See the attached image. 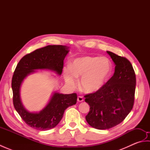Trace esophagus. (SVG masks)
I'll return each instance as SVG.
<instances>
[{
  "label": "esophagus",
  "mask_w": 150,
  "mask_h": 150,
  "mask_svg": "<svg viewBox=\"0 0 150 150\" xmlns=\"http://www.w3.org/2000/svg\"><path fill=\"white\" fill-rule=\"evenodd\" d=\"M83 100H84V98L82 96H79L77 97V101L79 102V103H81V102H82Z\"/></svg>",
  "instance_id": "obj_1"
}]
</instances>
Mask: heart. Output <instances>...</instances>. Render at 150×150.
<instances>
[{"label": "heart", "instance_id": "b5f03b06", "mask_svg": "<svg viewBox=\"0 0 150 150\" xmlns=\"http://www.w3.org/2000/svg\"><path fill=\"white\" fill-rule=\"evenodd\" d=\"M112 70L110 60L106 57H84L75 59L70 69L64 71L66 82L71 86L81 79V88L86 93H95L104 86Z\"/></svg>", "mask_w": 150, "mask_h": 150}]
</instances>
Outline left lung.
<instances>
[{
    "instance_id": "1",
    "label": "left lung",
    "mask_w": 150,
    "mask_h": 150,
    "mask_svg": "<svg viewBox=\"0 0 150 150\" xmlns=\"http://www.w3.org/2000/svg\"><path fill=\"white\" fill-rule=\"evenodd\" d=\"M115 64L113 75L100 90L84 95L90 109L86 116L90 125L108 129L121 123L134 104L135 73L126 57L107 52Z\"/></svg>"
}]
</instances>
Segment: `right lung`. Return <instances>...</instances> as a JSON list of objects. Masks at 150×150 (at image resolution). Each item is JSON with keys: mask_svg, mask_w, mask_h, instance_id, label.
I'll list each match as a JSON object with an SVG mask.
<instances>
[{"mask_svg": "<svg viewBox=\"0 0 150 150\" xmlns=\"http://www.w3.org/2000/svg\"><path fill=\"white\" fill-rule=\"evenodd\" d=\"M68 47L62 45H49L24 55L17 64L11 81L13 103L22 119L34 129L45 131L55 127L62 119L67 108L77 103L75 93L68 95L55 93L48 104L39 113H30L22 104L20 86L23 79L34 69H48L62 73L64 60Z\"/></svg>", "mask_w": 150, "mask_h": 150, "instance_id": "1", "label": "right lung"}]
</instances>
